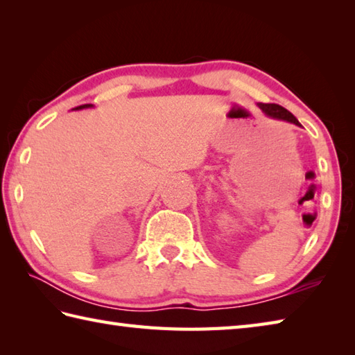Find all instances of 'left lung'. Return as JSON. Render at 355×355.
Here are the masks:
<instances>
[{"mask_svg": "<svg viewBox=\"0 0 355 355\" xmlns=\"http://www.w3.org/2000/svg\"><path fill=\"white\" fill-rule=\"evenodd\" d=\"M259 107L262 108V111L266 112L267 116H271L275 119H281V120H286V122H291L294 125H299L297 119L294 117L288 110H285L281 105H276V103H261Z\"/></svg>", "mask_w": 355, "mask_h": 355, "instance_id": "left-lung-1", "label": "left lung"}]
</instances>
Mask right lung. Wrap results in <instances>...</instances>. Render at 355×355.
Here are the masks:
<instances>
[{
  "label": "right lung",
  "mask_w": 355,
  "mask_h": 355,
  "mask_svg": "<svg viewBox=\"0 0 355 355\" xmlns=\"http://www.w3.org/2000/svg\"><path fill=\"white\" fill-rule=\"evenodd\" d=\"M88 107H92V105H89V103H87V105H80V107H78L76 110H82V108H88Z\"/></svg>",
  "instance_id": "right-lung-1"
}]
</instances>
